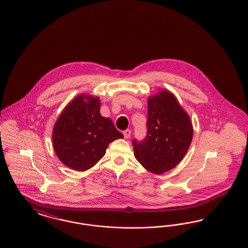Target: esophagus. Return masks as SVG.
Returning a JSON list of instances; mask_svg holds the SVG:
<instances>
[{"mask_svg": "<svg viewBox=\"0 0 248 248\" xmlns=\"http://www.w3.org/2000/svg\"><path fill=\"white\" fill-rule=\"evenodd\" d=\"M124 139H129V138H130V136H131V130H130V129H127V130L124 131Z\"/></svg>", "mask_w": 248, "mask_h": 248, "instance_id": "1", "label": "esophagus"}]
</instances>
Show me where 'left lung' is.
Listing matches in <instances>:
<instances>
[{"instance_id": "left-lung-1", "label": "left lung", "mask_w": 248, "mask_h": 248, "mask_svg": "<svg viewBox=\"0 0 248 248\" xmlns=\"http://www.w3.org/2000/svg\"><path fill=\"white\" fill-rule=\"evenodd\" d=\"M147 127L143 141H133L134 154L147 170L162 174L186 156L193 139V125L176 97L161 89L148 99Z\"/></svg>"}]
</instances>
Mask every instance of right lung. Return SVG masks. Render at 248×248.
<instances>
[{
  "label": "right lung",
  "mask_w": 248,
  "mask_h": 248,
  "mask_svg": "<svg viewBox=\"0 0 248 248\" xmlns=\"http://www.w3.org/2000/svg\"><path fill=\"white\" fill-rule=\"evenodd\" d=\"M99 109V97L80 94L60 114L52 130V146L65 166L78 171L92 168L109 143L124 138Z\"/></svg>",
  "instance_id": "obj_1"
}]
</instances>
